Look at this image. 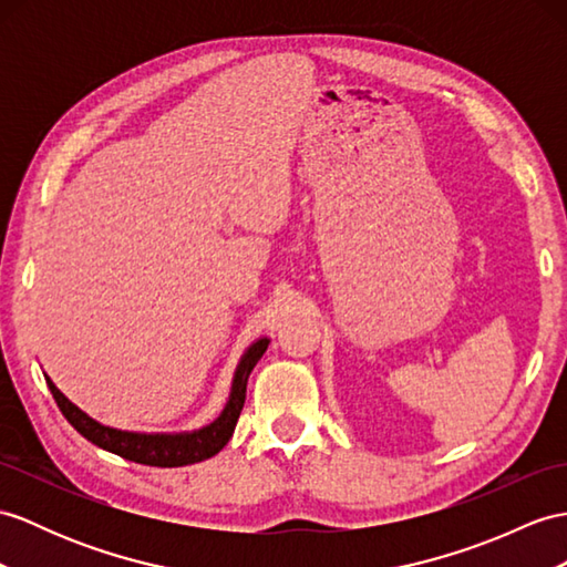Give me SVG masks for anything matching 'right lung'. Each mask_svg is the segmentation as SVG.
I'll list each match as a JSON object with an SVG mask.
<instances>
[{"mask_svg":"<svg viewBox=\"0 0 567 567\" xmlns=\"http://www.w3.org/2000/svg\"><path fill=\"white\" fill-rule=\"evenodd\" d=\"M267 347H269V339H259L243 355L224 413H220V416L212 425H206V427H202V431H195V433H185V435H142V433H124V431H115V427L101 425L93 419H89L79 406L69 402V399L58 388H54L50 378H45V380H48V388L54 396V402H58V406L62 411V416L72 423L81 435L91 440L93 445H99L107 452L117 454V457L136 462V464L171 468V466L204 462L226 447L233 431H236L240 411L245 406L247 378H250V372L257 365L259 358L265 355Z\"/></svg>","mask_w":567,"mask_h":567,"instance_id":"right-lung-1","label":"right lung"}]
</instances>
